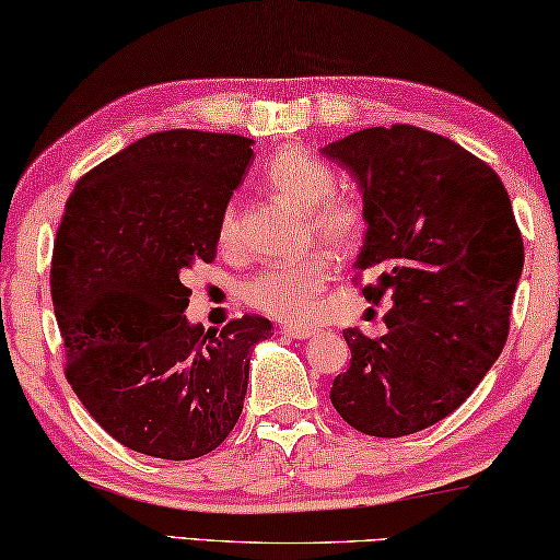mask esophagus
Wrapping results in <instances>:
<instances>
[{
	"label": "esophagus",
	"mask_w": 560,
	"mask_h": 560,
	"mask_svg": "<svg viewBox=\"0 0 560 560\" xmlns=\"http://www.w3.org/2000/svg\"><path fill=\"white\" fill-rule=\"evenodd\" d=\"M282 332H285L288 337H295V340H307V337H313L315 332L313 329H305V327H290V325H285V327H280Z\"/></svg>",
	"instance_id": "esophagus-1"
}]
</instances>
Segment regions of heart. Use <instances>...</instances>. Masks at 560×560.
Masks as SVG:
<instances>
[{
  "label": "heart",
  "mask_w": 560,
  "mask_h": 560,
  "mask_svg": "<svg viewBox=\"0 0 560 560\" xmlns=\"http://www.w3.org/2000/svg\"><path fill=\"white\" fill-rule=\"evenodd\" d=\"M265 180L290 203L307 210V237H317L340 258H350L364 241L366 213L360 198L337 194V173L325 159L300 145L278 149L265 163ZM218 241L237 245V200L223 208ZM332 280L327 253L310 250L292 262L270 265L245 282L243 298L258 313L290 327L315 323L323 292Z\"/></svg>",
  "instance_id": "b5f03b06"
}]
</instances>
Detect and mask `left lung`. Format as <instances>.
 Listing matches in <instances>:
<instances>
[{
	"mask_svg": "<svg viewBox=\"0 0 560 560\" xmlns=\"http://www.w3.org/2000/svg\"><path fill=\"white\" fill-rule=\"evenodd\" d=\"M362 188L357 278L387 298V332L345 329L352 360L329 399L357 432L397 439L462 407L499 360L524 268V237L497 171L409 124L364 128L323 149Z\"/></svg>",
	"mask_w": 560,
	"mask_h": 560,
	"instance_id": "8db88e82",
	"label": "left lung"
}]
</instances>
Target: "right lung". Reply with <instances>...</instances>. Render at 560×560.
<instances>
[{
	"instance_id": "right-lung-1",
	"label": "right lung",
	"mask_w": 560,
	"mask_h": 560,
	"mask_svg": "<svg viewBox=\"0 0 560 560\" xmlns=\"http://www.w3.org/2000/svg\"><path fill=\"white\" fill-rule=\"evenodd\" d=\"M250 143L194 128L151 133L81 176L63 208L51 255L63 374L98 427L155 459H198L225 442L253 345L272 335L260 315L208 332L183 315V280L215 260Z\"/></svg>"
}]
</instances>
